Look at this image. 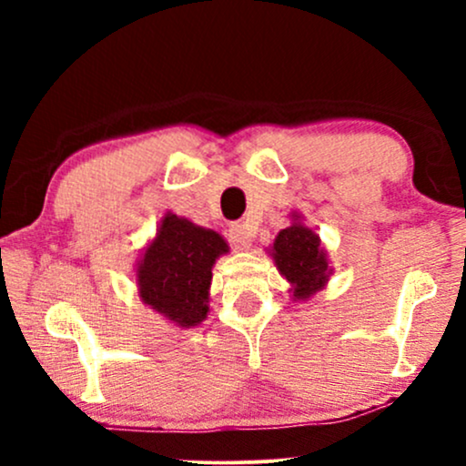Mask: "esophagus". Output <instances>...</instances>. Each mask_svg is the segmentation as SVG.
Here are the masks:
<instances>
[{"mask_svg": "<svg viewBox=\"0 0 466 466\" xmlns=\"http://www.w3.org/2000/svg\"><path fill=\"white\" fill-rule=\"evenodd\" d=\"M228 238L237 249H249L251 240H254V232L245 223H232L228 229Z\"/></svg>", "mask_w": 466, "mask_h": 466, "instance_id": "34e87169", "label": "esophagus"}]
</instances>
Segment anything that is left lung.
<instances>
[{
  "label": "left lung",
  "instance_id": "8db88e82",
  "mask_svg": "<svg viewBox=\"0 0 466 466\" xmlns=\"http://www.w3.org/2000/svg\"><path fill=\"white\" fill-rule=\"evenodd\" d=\"M271 256L278 271L293 285V296L298 300H307L329 280L330 269L324 249L319 248L318 234L300 223H293L291 228L278 234Z\"/></svg>",
  "mask_w": 466,
  "mask_h": 466
}]
</instances>
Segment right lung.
<instances>
[{
    "instance_id": "add662e5",
    "label": "right lung",
    "mask_w": 466,
    "mask_h": 466,
    "mask_svg": "<svg viewBox=\"0 0 466 466\" xmlns=\"http://www.w3.org/2000/svg\"><path fill=\"white\" fill-rule=\"evenodd\" d=\"M226 251L217 232L166 215L137 267L140 298L175 324L197 326L208 315L212 265Z\"/></svg>"
}]
</instances>
